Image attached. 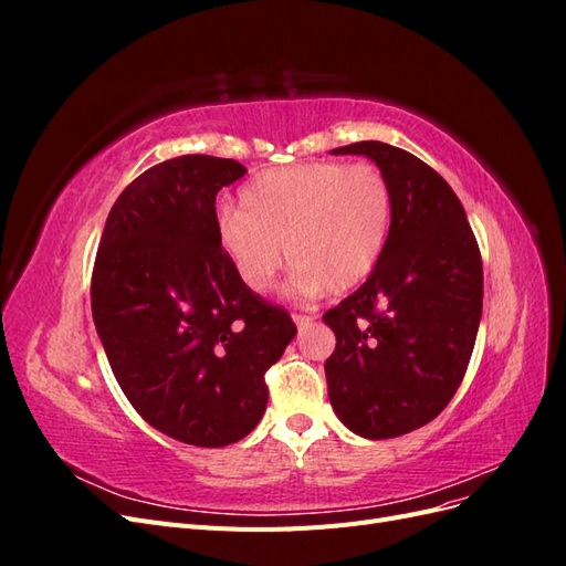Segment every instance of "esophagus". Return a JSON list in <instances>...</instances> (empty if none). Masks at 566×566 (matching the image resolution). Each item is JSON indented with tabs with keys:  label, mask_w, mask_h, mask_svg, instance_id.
Masks as SVG:
<instances>
[{
	"label": "esophagus",
	"mask_w": 566,
	"mask_h": 566,
	"mask_svg": "<svg viewBox=\"0 0 566 566\" xmlns=\"http://www.w3.org/2000/svg\"><path fill=\"white\" fill-rule=\"evenodd\" d=\"M293 321H295V325H297L300 331H302V328H306V325H312V323H314V318H312V316H302V314H295V316H293Z\"/></svg>",
	"instance_id": "34e87169"
}]
</instances>
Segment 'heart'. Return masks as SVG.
I'll return each instance as SVG.
<instances>
[{
	"mask_svg": "<svg viewBox=\"0 0 566 566\" xmlns=\"http://www.w3.org/2000/svg\"><path fill=\"white\" fill-rule=\"evenodd\" d=\"M241 205H221L214 233L252 293H266L285 254L300 295L349 293L378 266L391 229L389 184L366 163L269 169L243 188Z\"/></svg>",
	"mask_w": 566,
	"mask_h": 566,
	"instance_id": "heart-1",
	"label": "heart"
}]
</instances>
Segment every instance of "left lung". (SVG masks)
<instances>
[{
  "label": "left lung",
  "mask_w": 566,
  "mask_h": 566,
  "mask_svg": "<svg viewBox=\"0 0 566 566\" xmlns=\"http://www.w3.org/2000/svg\"><path fill=\"white\" fill-rule=\"evenodd\" d=\"M366 156L391 191V229L366 283L325 312L331 406L364 439L434 420L468 370L482 321V256L453 188L430 165L382 142L333 148Z\"/></svg>",
  "instance_id": "left-lung-1"
}]
</instances>
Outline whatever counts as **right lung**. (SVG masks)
Wrapping results in <instances>:
<instances>
[{
	"label": "right lung",
	"mask_w": 566,
	"mask_h": 566,
	"mask_svg": "<svg viewBox=\"0 0 566 566\" xmlns=\"http://www.w3.org/2000/svg\"><path fill=\"white\" fill-rule=\"evenodd\" d=\"M245 172L214 156L146 169L115 200L92 276L94 325L125 397L158 432L202 449L254 430L264 373L297 333L217 243L219 188Z\"/></svg>",
	"instance_id": "1"
}]
</instances>
